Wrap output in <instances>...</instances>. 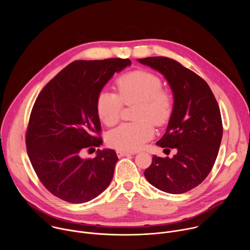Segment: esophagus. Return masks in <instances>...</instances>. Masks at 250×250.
I'll use <instances>...</instances> for the list:
<instances>
[{
	"mask_svg": "<svg viewBox=\"0 0 250 250\" xmlns=\"http://www.w3.org/2000/svg\"><path fill=\"white\" fill-rule=\"evenodd\" d=\"M117 154L119 157H124V156H127V155H131L134 154V152H129V151H123V150H117Z\"/></svg>",
	"mask_w": 250,
	"mask_h": 250,
	"instance_id": "esophagus-1",
	"label": "esophagus"
}]
</instances>
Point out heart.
Here are the masks:
<instances>
[{"label": "heart", "mask_w": 250, "mask_h": 250, "mask_svg": "<svg viewBox=\"0 0 250 250\" xmlns=\"http://www.w3.org/2000/svg\"><path fill=\"white\" fill-rule=\"evenodd\" d=\"M117 94L102 92L97 99V113L106 126L115 125L121 119L123 104H136L134 120L112 130L106 141L123 151H135L144 146L154 133L153 124L162 125L173 111V97L162 88L161 79L148 71L136 70L122 75L116 81Z\"/></svg>", "instance_id": "obj_1"}]
</instances>
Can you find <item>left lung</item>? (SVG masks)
<instances>
[{
    "instance_id": "obj_1",
    "label": "left lung",
    "mask_w": 250,
    "mask_h": 250,
    "mask_svg": "<svg viewBox=\"0 0 250 250\" xmlns=\"http://www.w3.org/2000/svg\"><path fill=\"white\" fill-rule=\"evenodd\" d=\"M138 61L159 71L174 96L166 132L156 145L177 153L172 158L153 155L145 176L163 192L183 194L200 185L216 162L223 137L218 102L203 78L176 60L155 56Z\"/></svg>"
}]
</instances>
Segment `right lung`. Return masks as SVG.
<instances>
[{
	"label": "right lung",
	"instance_id": "1",
	"mask_svg": "<svg viewBox=\"0 0 250 250\" xmlns=\"http://www.w3.org/2000/svg\"><path fill=\"white\" fill-rule=\"evenodd\" d=\"M129 59L77 60L67 65L38 96L29 117L25 145L30 163L42 185L55 197L86 203L108 187L119 160L113 149L82 158L103 142L97 99Z\"/></svg>",
	"mask_w": 250,
	"mask_h": 250
}]
</instances>
